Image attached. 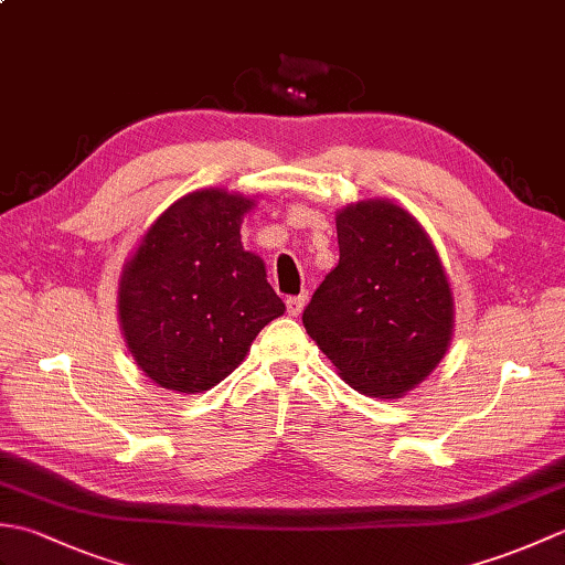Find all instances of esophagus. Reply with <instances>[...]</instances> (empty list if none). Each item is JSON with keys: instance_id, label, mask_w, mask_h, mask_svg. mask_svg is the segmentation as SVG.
<instances>
[{"instance_id": "esophagus-1", "label": "esophagus", "mask_w": 565, "mask_h": 565, "mask_svg": "<svg viewBox=\"0 0 565 565\" xmlns=\"http://www.w3.org/2000/svg\"><path fill=\"white\" fill-rule=\"evenodd\" d=\"M303 306H306V296H291L286 298V310H289V316L298 318L303 313Z\"/></svg>"}]
</instances>
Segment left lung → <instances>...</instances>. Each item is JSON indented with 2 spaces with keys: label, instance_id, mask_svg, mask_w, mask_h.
<instances>
[{
  "label": "left lung",
  "instance_id": "obj_1",
  "mask_svg": "<svg viewBox=\"0 0 565 565\" xmlns=\"http://www.w3.org/2000/svg\"><path fill=\"white\" fill-rule=\"evenodd\" d=\"M340 262L303 310L306 332L364 395L401 398L439 364L454 301L427 233L391 201L338 213Z\"/></svg>",
  "mask_w": 565,
  "mask_h": 565
}]
</instances>
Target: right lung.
I'll return each instance as SVG.
<instances>
[{"instance_id":"add662e5","label":"right lung","mask_w":565,"mask_h":565,"mask_svg":"<svg viewBox=\"0 0 565 565\" xmlns=\"http://www.w3.org/2000/svg\"><path fill=\"white\" fill-rule=\"evenodd\" d=\"M252 206L218 189L186 194L150 225L126 264L118 316L130 354L158 386L209 391L284 316L264 262L239 243Z\"/></svg>"}]
</instances>
